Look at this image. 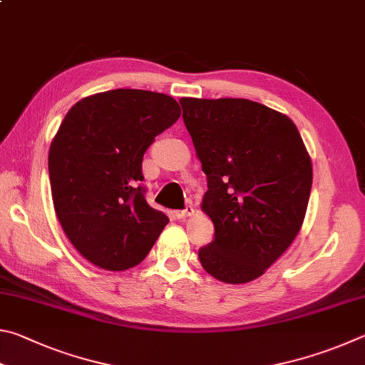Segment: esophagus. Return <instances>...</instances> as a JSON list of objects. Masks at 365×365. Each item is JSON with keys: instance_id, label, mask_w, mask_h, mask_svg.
I'll use <instances>...</instances> for the list:
<instances>
[{"instance_id": "obj_1", "label": "esophagus", "mask_w": 365, "mask_h": 365, "mask_svg": "<svg viewBox=\"0 0 365 365\" xmlns=\"http://www.w3.org/2000/svg\"><path fill=\"white\" fill-rule=\"evenodd\" d=\"M195 213V210L192 207H186V210H178L175 216L178 220H187L189 216H192Z\"/></svg>"}]
</instances>
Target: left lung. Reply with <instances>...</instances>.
Here are the masks:
<instances>
[{"label":"left lung","mask_w":365,"mask_h":365,"mask_svg":"<svg viewBox=\"0 0 365 365\" xmlns=\"http://www.w3.org/2000/svg\"><path fill=\"white\" fill-rule=\"evenodd\" d=\"M179 102L208 181L202 212L215 225V240L200 248V263L221 282H252L303 226L312 186L308 149L287 115L259 102Z\"/></svg>","instance_id":"8db88e82"}]
</instances>
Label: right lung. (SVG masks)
<instances>
[{
	"instance_id": "right-lung-1",
	"label": "right lung",
	"mask_w": 365,
	"mask_h": 365,
	"mask_svg": "<svg viewBox=\"0 0 365 365\" xmlns=\"http://www.w3.org/2000/svg\"><path fill=\"white\" fill-rule=\"evenodd\" d=\"M181 115L163 93L112 89L70 108L49 147L54 210L63 232L89 263L107 271L138 266L168 216L144 199V152Z\"/></svg>"
}]
</instances>
